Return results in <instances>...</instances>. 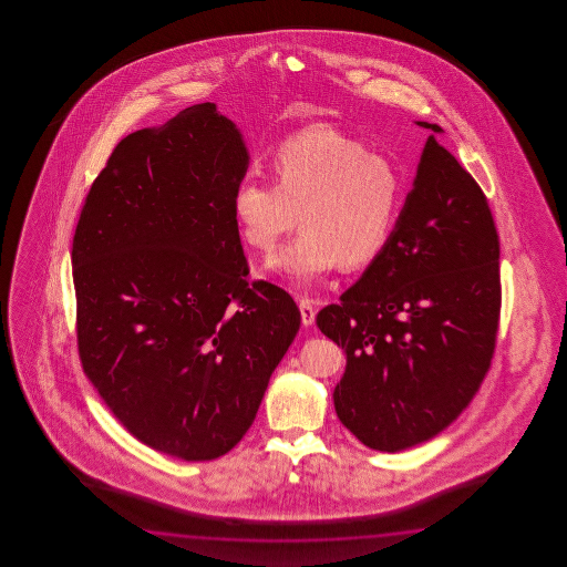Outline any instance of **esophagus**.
Returning a JSON list of instances; mask_svg holds the SVG:
<instances>
[{
	"mask_svg": "<svg viewBox=\"0 0 567 567\" xmlns=\"http://www.w3.org/2000/svg\"><path fill=\"white\" fill-rule=\"evenodd\" d=\"M301 324L312 326L316 320V308L310 298H300Z\"/></svg>",
	"mask_w": 567,
	"mask_h": 567,
	"instance_id": "1",
	"label": "esophagus"
}]
</instances>
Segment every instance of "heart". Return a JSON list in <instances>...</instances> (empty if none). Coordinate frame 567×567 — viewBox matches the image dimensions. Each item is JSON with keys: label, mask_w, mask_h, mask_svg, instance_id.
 Listing matches in <instances>:
<instances>
[{"label": "heart", "mask_w": 567, "mask_h": 567, "mask_svg": "<svg viewBox=\"0 0 567 567\" xmlns=\"http://www.w3.org/2000/svg\"><path fill=\"white\" fill-rule=\"evenodd\" d=\"M271 172L276 184L245 176L230 196L243 241L261 254L274 251L300 217V235L269 261L271 269L308 286L340 264L371 266L385 251L401 210V178L389 157L316 123L274 150Z\"/></svg>", "instance_id": "obj_1"}]
</instances>
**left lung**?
<instances>
[{
  "label": "left lung",
  "mask_w": 567,
  "mask_h": 567,
  "mask_svg": "<svg viewBox=\"0 0 567 567\" xmlns=\"http://www.w3.org/2000/svg\"><path fill=\"white\" fill-rule=\"evenodd\" d=\"M432 130L385 251L316 316L347 352L338 420L364 446L401 452L446 430L493 361L501 245L481 186Z\"/></svg>",
  "instance_id": "8db88e82"
}]
</instances>
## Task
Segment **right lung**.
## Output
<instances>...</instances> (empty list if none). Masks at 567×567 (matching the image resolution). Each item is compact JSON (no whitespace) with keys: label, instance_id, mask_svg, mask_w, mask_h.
<instances>
[{"label":"right lung","instance_id":"right-lung-1","mask_svg":"<svg viewBox=\"0 0 567 567\" xmlns=\"http://www.w3.org/2000/svg\"><path fill=\"white\" fill-rule=\"evenodd\" d=\"M247 168L235 123L193 105L115 145L74 230L83 371L133 437L188 462L241 442L300 330L288 291L247 279Z\"/></svg>","mask_w":567,"mask_h":567}]
</instances>
